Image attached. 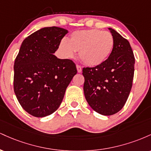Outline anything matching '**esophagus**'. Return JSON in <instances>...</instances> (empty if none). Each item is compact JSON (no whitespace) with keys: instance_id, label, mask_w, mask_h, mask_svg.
<instances>
[{"instance_id":"34e87169","label":"esophagus","mask_w":151,"mask_h":151,"mask_svg":"<svg viewBox=\"0 0 151 151\" xmlns=\"http://www.w3.org/2000/svg\"><path fill=\"white\" fill-rule=\"evenodd\" d=\"M77 72H79V73H80L81 72V71H82V69H81V67L79 65H77Z\"/></svg>"}]
</instances>
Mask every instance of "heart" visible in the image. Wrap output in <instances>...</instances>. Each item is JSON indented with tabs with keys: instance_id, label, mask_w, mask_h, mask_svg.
Masks as SVG:
<instances>
[{
	"instance_id": "1",
	"label": "heart",
	"mask_w": 151,
	"mask_h": 151,
	"mask_svg": "<svg viewBox=\"0 0 151 151\" xmlns=\"http://www.w3.org/2000/svg\"><path fill=\"white\" fill-rule=\"evenodd\" d=\"M114 47L111 32L97 29L78 30L63 39L58 45L59 52L65 58H73L79 52L81 61L90 67L99 66L107 61Z\"/></svg>"
}]
</instances>
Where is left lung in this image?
<instances>
[{
  "instance_id": "left-lung-1",
  "label": "left lung",
  "mask_w": 151,
  "mask_h": 151,
  "mask_svg": "<svg viewBox=\"0 0 151 151\" xmlns=\"http://www.w3.org/2000/svg\"><path fill=\"white\" fill-rule=\"evenodd\" d=\"M111 55L94 67H84V93L91 109L104 116L116 114L124 107L132 87L135 58L130 43L112 28Z\"/></svg>"
}]
</instances>
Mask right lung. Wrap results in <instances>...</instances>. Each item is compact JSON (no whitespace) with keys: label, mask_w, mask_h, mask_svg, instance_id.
Returning <instances> with one entry per match:
<instances>
[{"label":"right lung","mask_w":151,"mask_h":151,"mask_svg":"<svg viewBox=\"0 0 151 151\" xmlns=\"http://www.w3.org/2000/svg\"><path fill=\"white\" fill-rule=\"evenodd\" d=\"M67 32L55 26L36 31L24 40L15 58V93L22 109L33 116L54 113L77 74L72 60L53 55Z\"/></svg>","instance_id":"add662e5"}]
</instances>
